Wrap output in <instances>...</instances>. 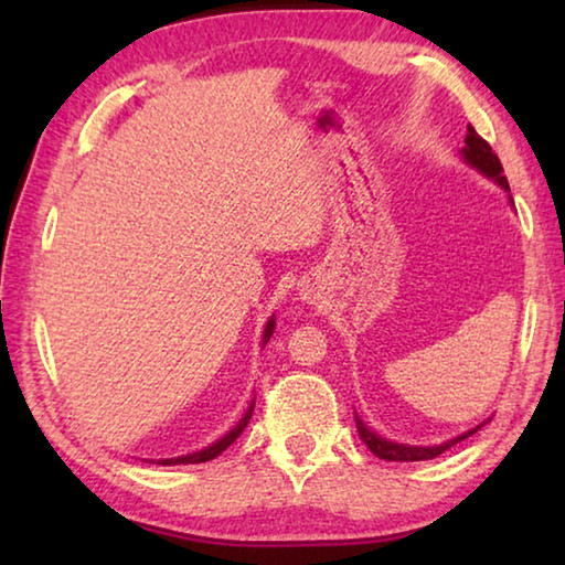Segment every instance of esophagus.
<instances>
[{
	"mask_svg": "<svg viewBox=\"0 0 565 565\" xmlns=\"http://www.w3.org/2000/svg\"><path fill=\"white\" fill-rule=\"evenodd\" d=\"M299 294H301V299L303 301H317V289H313L311 284H301V289H299Z\"/></svg>",
	"mask_w": 565,
	"mask_h": 565,
	"instance_id": "esophagus-1",
	"label": "esophagus"
}]
</instances>
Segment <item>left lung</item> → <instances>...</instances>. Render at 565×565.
Listing matches in <instances>:
<instances>
[{"instance_id":"1","label":"left lung","mask_w":565,"mask_h":565,"mask_svg":"<svg viewBox=\"0 0 565 565\" xmlns=\"http://www.w3.org/2000/svg\"><path fill=\"white\" fill-rule=\"evenodd\" d=\"M461 159L466 161L468 167L476 169L478 174H483L486 179L495 181V184H499L505 191V194H509V202L513 204L511 189H509V179L503 177V167H501L499 157H495L493 151H491L489 141H483L481 137H478L473 127H468L466 147L461 149ZM489 420H483V424H489ZM483 424L468 428V431H463L461 436L448 438V441H444V444H436V446H411V444L388 441V438L379 436L376 431H371V428L356 416V431L361 436V441L371 448V454L379 456V458H384V461H428V458L441 456L444 451H448V448L456 446L458 441H463V438L473 436Z\"/></svg>"}]
</instances>
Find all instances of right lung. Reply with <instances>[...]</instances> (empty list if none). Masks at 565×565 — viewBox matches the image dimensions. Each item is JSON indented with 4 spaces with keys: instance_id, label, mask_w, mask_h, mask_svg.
Here are the masks:
<instances>
[{
    "instance_id": "1",
    "label": "right lung",
    "mask_w": 565,
    "mask_h": 565,
    "mask_svg": "<svg viewBox=\"0 0 565 565\" xmlns=\"http://www.w3.org/2000/svg\"><path fill=\"white\" fill-rule=\"evenodd\" d=\"M274 329H276V319L274 317H269V321H266V327H264V337H262V347H266V343H269V339H271V333H274ZM252 414H254V401L252 404L246 406V411H244V416L238 418V424L232 428V431H226L222 438H216L214 444H209L206 448H202V451H194V454H186V456H174V458H159V466H179V463H204V461H212V458H216L218 454H224L228 446H232L238 436H242V431L246 428V424H248V418H252ZM154 463V461H151Z\"/></svg>"
}]
</instances>
